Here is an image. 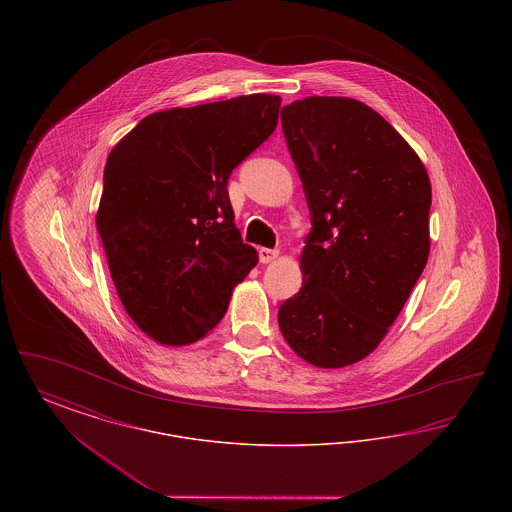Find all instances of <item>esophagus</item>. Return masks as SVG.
Returning <instances> with one entry per match:
<instances>
[{
	"label": "esophagus",
	"instance_id": "esophagus-1",
	"mask_svg": "<svg viewBox=\"0 0 512 512\" xmlns=\"http://www.w3.org/2000/svg\"><path fill=\"white\" fill-rule=\"evenodd\" d=\"M259 259H261V263L268 265V263L278 259V251L276 249H268V247H261L259 249Z\"/></svg>",
	"mask_w": 512,
	"mask_h": 512
}]
</instances>
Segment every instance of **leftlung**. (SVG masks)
Returning <instances> with one entry per match:
<instances>
[{
  "label": "left lung",
  "instance_id": "8db88e82",
  "mask_svg": "<svg viewBox=\"0 0 512 512\" xmlns=\"http://www.w3.org/2000/svg\"><path fill=\"white\" fill-rule=\"evenodd\" d=\"M313 230L303 288L278 324L303 361L359 363L386 338L430 255L432 186L405 138L363 101L311 96L282 107Z\"/></svg>",
  "mask_w": 512,
  "mask_h": 512
}]
</instances>
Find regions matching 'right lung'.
I'll return each instance as SVG.
<instances>
[{
    "label": "right lung",
    "mask_w": 512,
    "mask_h": 512,
    "mask_svg": "<svg viewBox=\"0 0 512 512\" xmlns=\"http://www.w3.org/2000/svg\"><path fill=\"white\" fill-rule=\"evenodd\" d=\"M280 103L251 94L151 113L111 149L96 226L122 307L151 340L205 338L257 265L226 184L274 132Z\"/></svg>",
    "instance_id": "obj_1"
}]
</instances>
